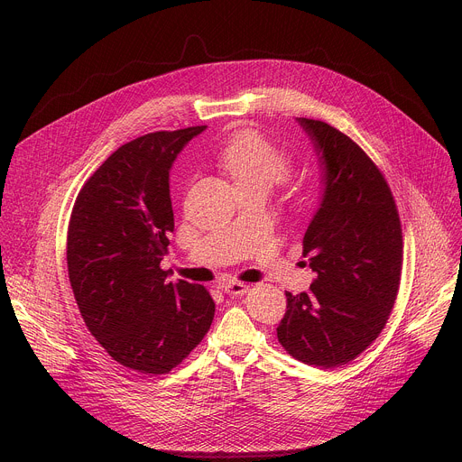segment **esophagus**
I'll return each mask as SVG.
<instances>
[{"mask_svg":"<svg viewBox=\"0 0 462 462\" xmlns=\"http://www.w3.org/2000/svg\"><path fill=\"white\" fill-rule=\"evenodd\" d=\"M248 285L246 283H241V282H228V283H225L223 285V291L226 292V294H232V296H239V294H245V292H248Z\"/></svg>","mask_w":462,"mask_h":462,"instance_id":"obj_1","label":"esophagus"}]
</instances>
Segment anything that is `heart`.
Listing matches in <instances>:
<instances>
[{"label": "heart", "instance_id": "1", "mask_svg": "<svg viewBox=\"0 0 462 462\" xmlns=\"http://www.w3.org/2000/svg\"><path fill=\"white\" fill-rule=\"evenodd\" d=\"M223 170L236 184H263L273 188L283 182L294 168L289 153L276 148L257 131H243L232 139L219 153ZM300 205H309L312 195L309 189L298 191Z\"/></svg>", "mask_w": 462, "mask_h": 462}]
</instances>
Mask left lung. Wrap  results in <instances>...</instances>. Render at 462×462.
Here are the masks:
<instances>
[{
  "label": "left lung",
  "mask_w": 462,
  "mask_h": 462,
  "mask_svg": "<svg viewBox=\"0 0 462 462\" xmlns=\"http://www.w3.org/2000/svg\"><path fill=\"white\" fill-rule=\"evenodd\" d=\"M323 173V195L303 255L318 274L309 292L287 294L278 340L296 360L338 367L382 333L402 274V226L393 193L367 153L340 129L298 118Z\"/></svg>",
  "instance_id": "1"
}]
</instances>
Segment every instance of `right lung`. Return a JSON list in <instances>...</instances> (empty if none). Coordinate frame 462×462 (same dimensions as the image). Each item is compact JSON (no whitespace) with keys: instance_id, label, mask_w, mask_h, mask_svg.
I'll list each match as a JSON object with an SVG mask.
<instances>
[{"instance_id":"1","label":"right lung","mask_w":462,"mask_h":462,"mask_svg":"<svg viewBox=\"0 0 462 462\" xmlns=\"http://www.w3.org/2000/svg\"><path fill=\"white\" fill-rule=\"evenodd\" d=\"M207 125L155 131L120 146L82 186L68 230L80 314L124 367L164 374L205 338L216 303L203 285L168 282L170 168Z\"/></svg>"}]
</instances>
